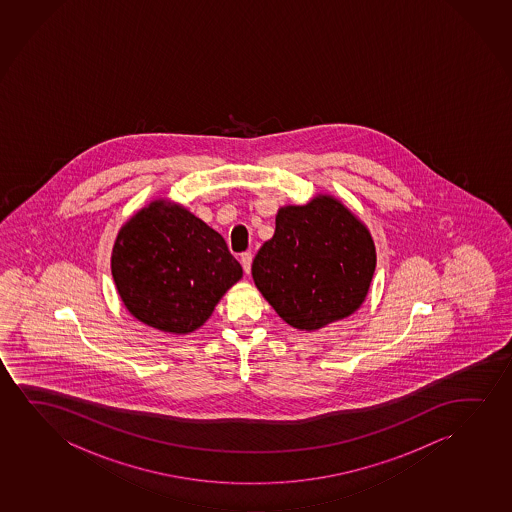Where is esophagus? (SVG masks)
I'll list each match as a JSON object with an SVG mask.
<instances>
[{"instance_id": "34e87169", "label": "esophagus", "mask_w": 512, "mask_h": 512, "mask_svg": "<svg viewBox=\"0 0 512 512\" xmlns=\"http://www.w3.org/2000/svg\"><path fill=\"white\" fill-rule=\"evenodd\" d=\"M241 266L245 269L246 274L250 273V269H252V253H241Z\"/></svg>"}]
</instances>
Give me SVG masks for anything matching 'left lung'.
<instances>
[{
  "instance_id": "obj_1",
  "label": "left lung",
  "mask_w": 512,
  "mask_h": 512,
  "mask_svg": "<svg viewBox=\"0 0 512 512\" xmlns=\"http://www.w3.org/2000/svg\"><path fill=\"white\" fill-rule=\"evenodd\" d=\"M374 267L376 248L365 225L336 199L318 196L278 211L252 274L288 325L311 332L360 308Z\"/></svg>"
}]
</instances>
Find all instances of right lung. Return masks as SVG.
Segmentation results:
<instances>
[{
    "mask_svg": "<svg viewBox=\"0 0 512 512\" xmlns=\"http://www.w3.org/2000/svg\"><path fill=\"white\" fill-rule=\"evenodd\" d=\"M112 274L131 315L155 329L187 334L210 318L243 269L203 220L155 201L120 229Z\"/></svg>",
    "mask_w": 512,
    "mask_h": 512,
    "instance_id": "right-lung-1",
    "label": "right lung"
}]
</instances>
